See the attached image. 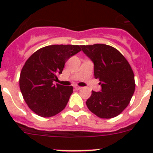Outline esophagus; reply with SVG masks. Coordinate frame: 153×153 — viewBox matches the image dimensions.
Returning <instances> with one entry per match:
<instances>
[{
	"label": "esophagus",
	"instance_id": "1",
	"mask_svg": "<svg viewBox=\"0 0 153 153\" xmlns=\"http://www.w3.org/2000/svg\"><path fill=\"white\" fill-rule=\"evenodd\" d=\"M74 89H75V90H80L81 88H82V87H81V86H77V85H75V86H74Z\"/></svg>",
	"mask_w": 153,
	"mask_h": 153
}]
</instances>
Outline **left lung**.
<instances>
[{"instance_id":"1","label":"left lung","mask_w":153,"mask_h":153,"mask_svg":"<svg viewBox=\"0 0 153 153\" xmlns=\"http://www.w3.org/2000/svg\"><path fill=\"white\" fill-rule=\"evenodd\" d=\"M94 63V76L100 92L92 91L86 104L102 119L117 117L127 107L135 91L134 74L125 56L114 47L102 44L80 46Z\"/></svg>"}]
</instances>
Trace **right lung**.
<instances>
[{
  "label": "right lung",
  "mask_w": 153,
  "mask_h": 153,
  "mask_svg": "<svg viewBox=\"0 0 153 153\" xmlns=\"http://www.w3.org/2000/svg\"><path fill=\"white\" fill-rule=\"evenodd\" d=\"M81 51L79 45H50L37 50L21 70L19 83L28 107L41 117H51L64 109L73 93L72 86L54 85L65 63Z\"/></svg>",
  "instance_id": "obj_1"
}]
</instances>
